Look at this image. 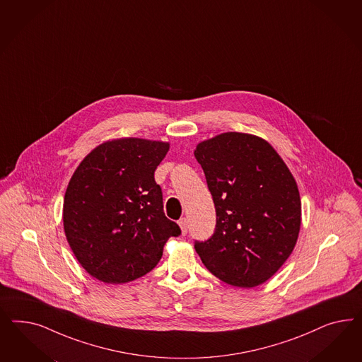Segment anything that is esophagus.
I'll return each instance as SVG.
<instances>
[{"instance_id": "esophagus-1", "label": "esophagus", "mask_w": 362, "mask_h": 362, "mask_svg": "<svg viewBox=\"0 0 362 362\" xmlns=\"http://www.w3.org/2000/svg\"><path fill=\"white\" fill-rule=\"evenodd\" d=\"M177 224H179V227H180V230H182V235L183 236H186L187 235V219L186 218H180L179 221H177Z\"/></svg>"}]
</instances>
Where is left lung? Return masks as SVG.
Listing matches in <instances>:
<instances>
[{"label": "left lung", "instance_id": "obj_1", "mask_svg": "<svg viewBox=\"0 0 362 362\" xmlns=\"http://www.w3.org/2000/svg\"><path fill=\"white\" fill-rule=\"evenodd\" d=\"M216 209V227L195 250L209 272L233 286L271 279L296 245L301 200L274 147L244 132H223L194 151Z\"/></svg>", "mask_w": 362, "mask_h": 362}]
</instances>
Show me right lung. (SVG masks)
Segmentation results:
<instances>
[{"label": "right lung", "mask_w": 362, "mask_h": 362, "mask_svg": "<svg viewBox=\"0 0 362 362\" xmlns=\"http://www.w3.org/2000/svg\"><path fill=\"white\" fill-rule=\"evenodd\" d=\"M170 143L141 138L97 146L79 163L66 188L64 230L79 264L106 284H123L159 263L175 221L163 212L153 173Z\"/></svg>", "instance_id": "right-lung-1"}]
</instances>
